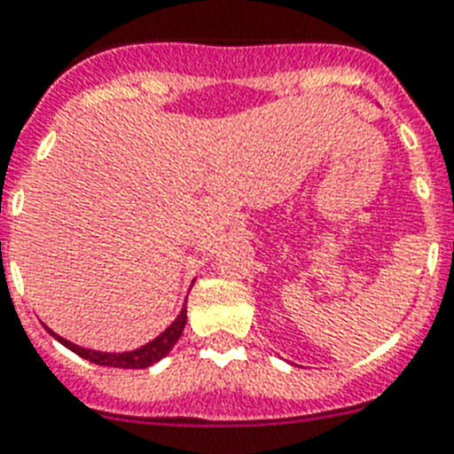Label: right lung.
I'll list each match as a JSON object with an SVG mask.
<instances>
[{
  "mask_svg": "<svg viewBox=\"0 0 454 454\" xmlns=\"http://www.w3.org/2000/svg\"><path fill=\"white\" fill-rule=\"evenodd\" d=\"M186 325V307L180 311V316L166 327V333H161L156 339H152L150 344L140 346L136 350H129V353H101V350H91V348H82V346H75L71 341H67L59 334L51 333L52 337L64 344L67 348H71L74 353H78L80 357H85L90 363L94 364H104V367H120V369H145L150 367V364L159 363L161 357H166L170 353L175 344H177V339L182 337V330Z\"/></svg>",
  "mask_w": 454,
  "mask_h": 454,
  "instance_id": "right-lung-1",
  "label": "right lung"
}]
</instances>
